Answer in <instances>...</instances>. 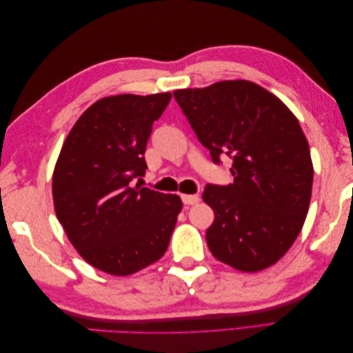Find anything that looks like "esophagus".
<instances>
[{
  "label": "esophagus",
  "mask_w": 353,
  "mask_h": 353,
  "mask_svg": "<svg viewBox=\"0 0 353 353\" xmlns=\"http://www.w3.org/2000/svg\"><path fill=\"white\" fill-rule=\"evenodd\" d=\"M181 199H183L184 205H187V206L196 205V203H199V200H200V197L197 194H181Z\"/></svg>",
  "instance_id": "obj_1"
}]
</instances>
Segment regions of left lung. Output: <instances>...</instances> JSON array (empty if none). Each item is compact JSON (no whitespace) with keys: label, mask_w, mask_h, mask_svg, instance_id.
I'll return each mask as SVG.
<instances>
[{"label":"left lung","mask_w":353,"mask_h":353,"mask_svg":"<svg viewBox=\"0 0 353 353\" xmlns=\"http://www.w3.org/2000/svg\"><path fill=\"white\" fill-rule=\"evenodd\" d=\"M174 97L213 162L222 153L232 159L234 183L203 191L215 212L206 231L212 254L243 272L268 268L292 248L311 201L314 166L301 123L279 97L244 79Z\"/></svg>","instance_id":"1"}]
</instances>
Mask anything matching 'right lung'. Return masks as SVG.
Returning a JSON list of instances; mask_svg holds the SVG:
<instances>
[{
	"label": "right lung",
	"instance_id": "1",
	"mask_svg": "<svg viewBox=\"0 0 353 353\" xmlns=\"http://www.w3.org/2000/svg\"><path fill=\"white\" fill-rule=\"evenodd\" d=\"M172 94H121L95 101L63 143L52 174L59 222L94 268L125 276L165 254L183 201L131 181L145 174L153 122Z\"/></svg>",
	"mask_w": 353,
	"mask_h": 353
}]
</instances>
